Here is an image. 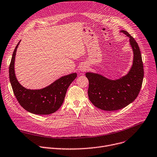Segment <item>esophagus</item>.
Listing matches in <instances>:
<instances>
[{
  "label": "esophagus",
  "mask_w": 157,
  "mask_h": 157,
  "mask_svg": "<svg viewBox=\"0 0 157 157\" xmlns=\"http://www.w3.org/2000/svg\"><path fill=\"white\" fill-rule=\"evenodd\" d=\"M88 69V67L86 66V65L84 64V65H82L81 67H80V69H79V71L81 72H85L86 70Z\"/></svg>",
  "instance_id": "obj_1"
}]
</instances>
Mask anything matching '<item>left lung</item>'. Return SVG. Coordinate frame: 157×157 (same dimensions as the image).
I'll list each match as a JSON object with an SVG mask.
<instances>
[{
	"label": "left lung",
	"instance_id": "obj_1",
	"mask_svg": "<svg viewBox=\"0 0 157 157\" xmlns=\"http://www.w3.org/2000/svg\"><path fill=\"white\" fill-rule=\"evenodd\" d=\"M121 31L129 37L133 50V64L128 74L117 80L108 79L95 73L86 74L89 81V99L103 110H117L128 105L138 97L143 83L144 70L140 47L127 31Z\"/></svg>",
	"mask_w": 157,
	"mask_h": 157
}]
</instances>
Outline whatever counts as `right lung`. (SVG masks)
Here are the masks:
<instances>
[{
  "label": "right lung",
  "instance_id": "1",
  "mask_svg": "<svg viewBox=\"0 0 157 157\" xmlns=\"http://www.w3.org/2000/svg\"><path fill=\"white\" fill-rule=\"evenodd\" d=\"M16 45L9 65V79L14 95L20 105L29 112L48 115L56 112L64 101L67 90L77 77L76 73L61 77L50 86L36 90H28L17 81L14 73V60Z\"/></svg>",
  "mask_w": 157,
  "mask_h": 157
}]
</instances>
